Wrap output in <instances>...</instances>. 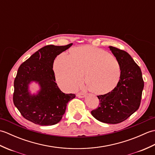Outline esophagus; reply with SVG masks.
I'll list each match as a JSON object with an SVG mask.
<instances>
[{"instance_id": "esophagus-1", "label": "esophagus", "mask_w": 155, "mask_h": 155, "mask_svg": "<svg viewBox=\"0 0 155 155\" xmlns=\"http://www.w3.org/2000/svg\"><path fill=\"white\" fill-rule=\"evenodd\" d=\"M85 96H86V94L83 93H78L77 94V97L78 98H84Z\"/></svg>"}]
</instances>
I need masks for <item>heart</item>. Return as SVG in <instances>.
Instances as JSON below:
<instances>
[{
  "label": "heart",
  "instance_id": "heart-1",
  "mask_svg": "<svg viewBox=\"0 0 155 155\" xmlns=\"http://www.w3.org/2000/svg\"><path fill=\"white\" fill-rule=\"evenodd\" d=\"M57 83L65 90L74 91L84 80L97 94H107L119 83L121 68L114 56L102 48L84 46L62 52L56 57L53 65Z\"/></svg>",
  "mask_w": 155,
  "mask_h": 155
}]
</instances>
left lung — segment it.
I'll list each match as a JSON object with an SVG mask.
<instances>
[{"label": "left lung", "mask_w": 155, "mask_h": 155, "mask_svg": "<svg viewBox=\"0 0 155 155\" xmlns=\"http://www.w3.org/2000/svg\"><path fill=\"white\" fill-rule=\"evenodd\" d=\"M109 48L120 64V79L113 91L97 96L99 107L91 114L102 123L117 124L139 109L144 81L140 67L128 52L111 46Z\"/></svg>", "instance_id": "obj_1"}]
</instances>
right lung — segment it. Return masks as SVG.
Returning a JSON list of instances; mask_svg holds the SVG:
<instances>
[{"label": "right lung", "instance_id": "obj_1", "mask_svg": "<svg viewBox=\"0 0 155 155\" xmlns=\"http://www.w3.org/2000/svg\"><path fill=\"white\" fill-rule=\"evenodd\" d=\"M72 45L45 46L19 67L14 81L13 103L27 120L41 126L57 124L62 119L67 103L75 98L74 94H65L59 89L52 69L57 55ZM32 81L40 87L37 94L29 92Z\"/></svg>", "mask_w": 155, "mask_h": 155}]
</instances>
